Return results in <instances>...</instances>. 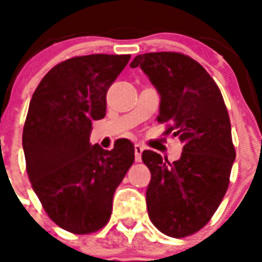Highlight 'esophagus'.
<instances>
[{
    "label": "esophagus",
    "instance_id": "1",
    "mask_svg": "<svg viewBox=\"0 0 262 262\" xmlns=\"http://www.w3.org/2000/svg\"><path fill=\"white\" fill-rule=\"evenodd\" d=\"M144 151V147L142 144H135V161L140 163L142 161V154Z\"/></svg>",
    "mask_w": 262,
    "mask_h": 262
}]
</instances>
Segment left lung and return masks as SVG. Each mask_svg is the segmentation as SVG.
Masks as SVG:
<instances>
[{"instance_id":"8db88e82","label":"left lung","mask_w":262,"mask_h":262,"mask_svg":"<svg viewBox=\"0 0 262 262\" xmlns=\"http://www.w3.org/2000/svg\"><path fill=\"white\" fill-rule=\"evenodd\" d=\"M131 68L140 67L160 94L157 120L165 134L184 144L181 157L169 163L144 151L149 168L147 209L157 230L172 237L200 231L221 205L230 184L235 148L230 117L221 90L206 69L178 52L138 55Z\"/></svg>"}]
</instances>
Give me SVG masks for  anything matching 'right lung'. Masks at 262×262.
I'll use <instances>...</instances> for the list:
<instances>
[{
  "instance_id": "right-lung-1",
  "label": "right lung",
  "mask_w": 262,
  "mask_h": 262,
  "mask_svg": "<svg viewBox=\"0 0 262 262\" xmlns=\"http://www.w3.org/2000/svg\"><path fill=\"white\" fill-rule=\"evenodd\" d=\"M129 55H86L60 62L32 94L22 144L31 186L62 230L77 235L102 228L113 196L135 159L119 139L111 151L89 142L92 122L106 115V93Z\"/></svg>"
}]
</instances>
